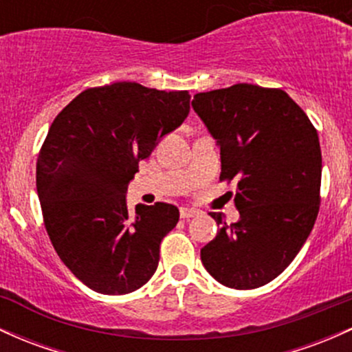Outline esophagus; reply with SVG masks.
I'll use <instances>...</instances> for the list:
<instances>
[{
	"instance_id": "esophagus-1",
	"label": "esophagus",
	"mask_w": 352,
	"mask_h": 352,
	"mask_svg": "<svg viewBox=\"0 0 352 352\" xmlns=\"http://www.w3.org/2000/svg\"><path fill=\"white\" fill-rule=\"evenodd\" d=\"M199 214V211L197 209H192V208H181L179 209V216L183 219H189V218H195V216Z\"/></svg>"
}]
</instances>
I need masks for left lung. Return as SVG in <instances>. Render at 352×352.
<instances>
[{"label": "left lung", "instance_id": "obj_1", "mask_svg": "<svg viewBox=\"0 0 352 352\" xmlns=\"http://www.w3.org/2000/svg\"><path fill=\"white\" fill-rule=\"evenodd\" d=\"M192 108L218 140L221 181H238V223L209 212L219 232L201 250L216 281L264 286L306 243L321 204V146L306 113L279 88L232 85L197 93Z\"/></svg>", "mask_w": 352, "mask_h": 352}]
</instances>
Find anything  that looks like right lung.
Here are the masks:
<instances>
[{"instance_id": "1", "label": "right lung", "mask_w": 352, "mask_h": 352, "mask_svg": "<svg viewBox=\"0 0 352 352\" xmlns=\"http://www.w3.org/2000/svg\"><path fill=\"white\" fill-rule=\"evenodd\" d=\"M188 91L113 82L78 94L54 118L38 155L43 223L59 259L89 289L128 294L155 274L176 206L140 204L126 188L141 160L189 114Z\"/></svg>"}]
</instances>
